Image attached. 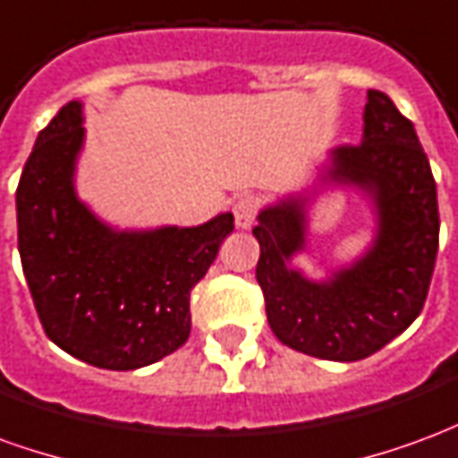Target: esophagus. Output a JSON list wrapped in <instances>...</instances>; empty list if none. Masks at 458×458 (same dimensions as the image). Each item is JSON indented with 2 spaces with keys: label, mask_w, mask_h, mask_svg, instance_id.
Returning <instances> with one entry per match:
<instances>
[{
  "label": "esophagus",
  "mask_w": 458,
  "mask_h": 458,
  "mask_svg": "<svg viewBox=\"0 0 458 458\" xmlns=\"http://www.w3.org/2000/svg\"><path fill=\"white\" fill-rule=\"evenodd\" d=\"M258 210H259L258 196H240V199L233 203L235 225L242 230L252 228V225H255V218H258Z\"/></svg>",
  "instance_id": "obj_1"
}]
</instances>
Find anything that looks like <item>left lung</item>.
<instances>
[{
    "mask_svg": "<svg viewBox=\"0 0 458 458\" xmlns=\"http://www.w3.org/2000/svg\"><path fill=\"white\" fill-rule=\"evenodd\" d=\"M360 192L374 238L351 263L314 280L293 265L308 251V210L324 190ZM252 235L272 334L299 353L351 363L380 351L420 317L439 248L437 183L414 124L380 90H368L363 137L328 149L317 181L267 203ZM323 264V263H319Z\"/></svg>",
    "mask_w": 458,
    "mask_h": 458,
    "instance_id": "obj_1",
    "label": "left lung"
}]
</instances>
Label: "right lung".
Here are the masks:
<instances>
[{"label":"right lung","instance_id":"add662e5","mask_svg":"<svg viewBox=\"0 0 458 458\" xmlns=\"http://www.w3.org/2000/svg\"><path fill=\"white\" fill-rule=\"evenodd\" d=\"M83 103L38 131L16 189L19 255L46 336L78 360L137 370L186 344L191 289L206 277L233 213L200 225L117 228L75 189Z\"/></svg>","mask_w":458,"mask_h":458}]
</instances>
